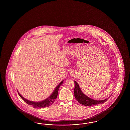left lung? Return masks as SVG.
<instances>
[{"instance_id": "obj_1", "label": "left lung", "mask_w": 130, "mask_h": 130, "mask_svg": "<svg viewBox=\"0 0 130 130\" xmlns=\"http://www.w3.org/2000/svg\"><path fill=\"white\" fill-rule=\"evenodd\" d=\"M75 84V87L74 89V95L80 104L85 105V106H92V105H95L99 104H102L105 102L107 99L103 100H95L93 99H91L89 98L87 96L85 95L82 92L81 89L79 87V86L78 83L74 81Z\"/></svg>"}]
</instances>
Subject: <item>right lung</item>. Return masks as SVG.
<instances>
[{
	"label": "right lung",
	"mask_w": 130,
	"mask_h": 130,
	"mask_svg": "<svg viewBox=\"0 0 130 130\" xmlns=\"http://www.w3.org/2000/svg\"><path fill=\"white\" fill-rule=\"evenodd\" d=\"M63 83V80L58 84V85L54 90V92L48 98H47L46 99L42 101V102H35L29 101L28 100H26V99L24 98L21 94L19 93L18 91V93L21 98L23 99L26 103V104H27L29 105H32L33 107H34V108H44V107H48V106H50L51 105H52V104H53L54 103V102L55 101L56 99H57L58 89H59L60 86Z\"/></svg>",
	"instance_id": "obj_1"
}]
</instances>
